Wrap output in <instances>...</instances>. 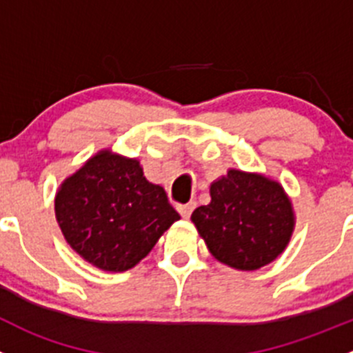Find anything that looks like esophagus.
<instances>
[{
    "label": "esophagus",
    "instance_id": "34e87169",
    "mask_svg": "<svg viewBox=\"0 0 353 353\" xmlns=\"http://www.w3.org/2000/svg\"><path fill=\"white\" fill-rule=\"evenodd\" d=\"M194 207H196V203H194V201H190V203H186V205H179V207H177V210H179V214L183 215L184 219H188L191 215V212L194 210Z\"/></svg>",
    "mask_w": 353,
    "mask_h": 353
}]
</instances>
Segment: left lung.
<instances>
[{
    "instance_id": "left-lung-1",
    "label": "left lung",
    "mask_w": 353,
    "mask_h": 353,
    "mask_svg": "<svg viewBox=\"0 0 353 353\" xmlns=\"http://www.w3.org/2000/svg\"><path fill=\"white\" fill-rule=\"evenodd\" d=\"M210 196L191 221L219 262L255 271L281 255L295 228L292 201L281 184L231 169L210 184Z\"/></svg>"
}]
</instances>
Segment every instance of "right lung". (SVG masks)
I'll use <instances>...</instances> for the list:
<instances>
[{"instance_id":"1","label":"right lung","mask_w":353,"mask_h":353,"mask_svg":"<svg viewBox=\"0 0 353 353\" xmlns=\"http://www.w3.org/2000/svg\"><path fill=\"white\" fill-rule=\"evenodd\" d=\"M54 214L68 245L108 272L134 268L181 219L163 188L143 176L138 160L110 150L61 183Z\"/></svg>"}]
</instances>
